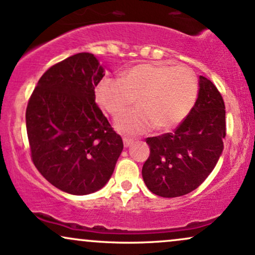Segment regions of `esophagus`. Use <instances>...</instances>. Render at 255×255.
Returning <instances> with one entry per match:
<instances>
[{
    "mask_svg": "<svg viewBox=\"0 0 255 255\" xmlns=\"http://www.w3.org/2000/svg\"><path fill=\"white\" fill-rule=\"evenodd\" d=\"M131 144H133V139H130V137H124L125 147H128V146H130Z\"/></svg>",
    "mask_w": 255,
    "mask_h": 255,
    "instance_id": "34e87169",
    "label": "esophagus"
}]
</instances>
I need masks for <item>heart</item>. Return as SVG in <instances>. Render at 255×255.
Here are the masks:
<instances>
[{
	"label": "heart",
	"mask_w": 255,
	"mask_h": 255,
	"mask_svg": "<svg viewBox=\"0 0 255 255\" xmlns=\"http://www.w3.org/2000/svg\"><path fill=\"white\" fill-rule=\"evenodd\" d=\"M199 83L187 66L142 63L127 69L121 79L104 78L96 87L98 103L113 118L130 110L116 121V129L127 135H137L156 127L170 130L191 114L198 98Z\"/></svg>",
	"instance_id": "heart-1"
}]
</instances>
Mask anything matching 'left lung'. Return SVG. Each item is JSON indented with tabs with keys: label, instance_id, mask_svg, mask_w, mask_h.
<instances>
[{
	"label": "left lung",
	"instance_id": "1",
	"mask_svg": "<svg viewBox=\"0 0 255 255\" xmlns=\"http://www.w3.org/2000/svg\"><path fill=\"white\" fill-rule=\"evenodd\" d=\"M200 89L191 114L172 133L146 137L150 156L142 178L153 194L175 198L197 189L223 151L225 105L212 81L199 77Z\"/></svg>",
	"mask_w": 255,
	"mask_h": 255
}]
</instances>
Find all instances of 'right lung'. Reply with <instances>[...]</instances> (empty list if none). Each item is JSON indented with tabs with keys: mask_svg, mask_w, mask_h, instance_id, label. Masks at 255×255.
Masks as SVG:
<instances>
[{
	"mask_svg": "<svg viewBox=\"0 0 255 255\" xmlns=\"http://www.w3.org/2000/svg\"><path fill=\"white\" fill-rule=\"evenodd\" d=\"M103 77L97 58L79 52L44 73L26 108L32 162L52 186L69 194L101 189L124 148L95 101Z\"/></svg>",
	"mask_w": 255,
	"mask_h": 255,
	"instance_id": "right-lung-1",
	"label": "right lung"
}]
</instances>
